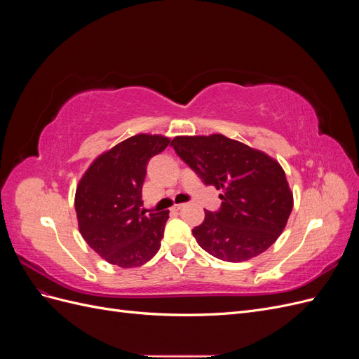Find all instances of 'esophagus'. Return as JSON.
Listing matches in <instances>:
<instances>
[{
	"label": "esophagus",
	"mask_w": 359,
	"mask_h": 359,
	"mask_svg": "<svg viewBox=\"0 0 359 359\" xmlns=\"http://www.w3.org/2000/svg\"><path fill=\"white\" fill-rule=\"evenodd\" d=\"M182 206H184V203H175V205L172 206V210H173V211H178V210L182 208Z\"/></svg>",
	"instance_id": "obj_1"
}]
</instances>
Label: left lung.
I'll return each mask as SVG.
<instances>
[{"label":"left lung","instance_id":"8db88e82","mask_svg":"<svg viewBox=\"0 0 359 359\" xmlns=\"http://www.w3.org/2000/svg\"><path fill=\"white\" fill-rule=\"evenodd\" d=\"M170 145L206 186L223 190L217 212L193 229L217 259L243 262L264 253L286 227L293 194L280 163L223 135L177 136Z\"/></svg>","mask_w":359,"mask_h":359}]
</instances>
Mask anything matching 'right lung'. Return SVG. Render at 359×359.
<instances>
[{
  "label": "right lung",
  "instance_id": "right-lung-1",
  "mask_svg": "<svg viewBox=\"0 0 359 359\" xmlns=\"http://www.w3.org/2000/svg\"><path fill=\"white\" fill-rule=\"evenodd\" d=\"M169 142L161 135L128 137L97 157L76 187L79 232L106 262L135 268L158 252L169 211L147 214L142 186L148 160Z\"/></svg>",
  "mask_w": 359,
  "mask_h": 359
}]
</instances>
